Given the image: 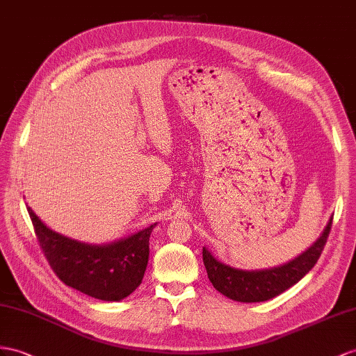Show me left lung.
<instances>
[{
	"instance_id": "obj_1",
	"label": "left lung",
	"mask_w": 356,
	"mask_h": 356,
	"mask_svg": "<svg viewBox=\"0 0 356 356\" xmlns=\"http://www.w3.org/2000/svg\"><path fill=\"white\" fill-rule=\"evenodd\" d=\"M332 225V216L327 221L325 230L318 239L305 250L300 256L290 260L278 268L261 270H242L216 260L212 252L203 248V261L207 270V277L213 287L238 302H263L278 296L304 278L314 268L318 257L325 248Z\"/></svg>"
}]
</instances>
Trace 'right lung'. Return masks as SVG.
<instances>
[{
  "label": "right lung",
  "instance_id": "1",
  "mask_svg": "<svg viewBox=\"0 0 356 356\" xmlns=\"http://www.w3.org/2000/svg\"><path fill=\"white\" fill-rule=\"evenodd\" d=\"M26 211L44 257L66 286L100 300H122L141 284L156 224L113 243L90 245L52 232L31 207Z\"/></svg>",
  "mask_w": 356,
  "mask_h": 356
}]
</instances>
